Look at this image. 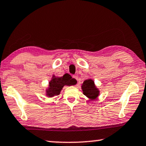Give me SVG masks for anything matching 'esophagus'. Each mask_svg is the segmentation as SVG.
<instances>
[{"mask_svg":"<svg viewBox=\"0 0 146 146\" xmlns=\"http://www.w3.org/2000/svg\"><path fill=\"white\" fill-rule=\"evenodd\" d=\"M72 78H74V79H76V80H78V76L77 74L73 75V76H72Z\"/></svg>","mask_w":146,"mask_h":146,"instance_id":"1","label":"esophagus"}]
</instances>
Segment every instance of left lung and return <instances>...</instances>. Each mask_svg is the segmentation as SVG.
<instances>
[{
	"mask_svg": "<svg viewBox=\"0 0 146 146\" xmlns=\"http://www.w3.org/2000/svg\"><path fill=\"white\" fill-rule=\"evenodd\" d=\"M82 88L84 95L91 99H95L99 94V91L96 88L94 82L91 79L85 80Z\"/></svg>",
	"mask_w": 146,
	"mask_h": 146,
	"instance_id": "8db88e82",
	"label": "left lung"
}]
</instances>
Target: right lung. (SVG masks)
<instances>
[{"label": "right lung", "instance_id": "1", "mask_svg": "<svg viewBox=\"0 0 146 146\" xmlns=\"http://www.w3.org/2000/svg\"><path fill=\"white\" fill-rule=\"evenodd\" d=\"M76 84L74 79L72 78L68 74H65L60 78H55L53 76L50 82V87L47 90V95L50 97L54 95H59L60 91L64 86H72Z\"/></svg>", "mask_w": 146, "mask_h": 146}]
</instances>
